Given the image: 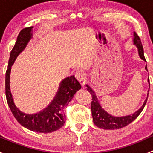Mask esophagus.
<instances>
[{
	"instance_id": "esophagus-1",
	"label": "esophagus",
	"mask_w": 153,
	"mask_h": 153,
	"mask_svg": "<svg viewBox=\"0 0 153 153\" xmlns=\"http://www.w3.org/2000/svg\"><path fill=\"white\" fill-rule=\"evenodd\" d=\"M75 78L79 81V82L81 83V85H84V84H85L86 74L84 70H82V69H79V70H78L76 72H75Z\"/></svg>"
}]
</instances>
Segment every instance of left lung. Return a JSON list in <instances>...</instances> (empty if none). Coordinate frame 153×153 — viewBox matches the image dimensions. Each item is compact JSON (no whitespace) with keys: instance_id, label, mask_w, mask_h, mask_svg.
<instances>
[{"instance_id":"obj_1","label":"left lung","mask_w":153,"mask_h":153,"mask_svg":"<svg viewBox=\"0 0 153 153\" xmlns=\"http://www.w3.org/2000/svg\"><path fill=\"white\" fill-rule=\"evenodd\" d=\"M134 44L136 45L138 49V54L141 59L146 61V59L143 55V49L142 44H141V39H140L139 36L137 35L136 32H134V38H133ZM145 69L147 70V67H145ZM148 82L149 84V79L148 78ZM86 89L87 90L90 92L92 95V102H91V111H92V118H93L94 124L96 125L98 127L101 128V129H121V128L124 127V126H127L130 123H132L143 110V107L146 105V101L147 98L145 100L144 103H143V106L138 109L137 112L135 113L132 114V115H126V116H121V117H116L114 115H110L101 106L100 104L99 101H98V98H97L96 95H95V92L93 89L90 87L88 84H86ZM148 97V96H147Z\"/></svg>"}]
</instances>
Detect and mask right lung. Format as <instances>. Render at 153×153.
<instances>
[{"instance_id":"obj_1","label":"right lung","mask_w":153,"mask_h":153,"mask_svg":"<svg viewBox=\"0 0 153 153\" xmlns=\"http://www.w3.org/2000/svg\"><path fill=\"white\" fill-rule=\"evenodd\" d=\"M32 27H27L19 32L15 46L10 52L8 67L6 72V97L11 112L23 126L34 132L48 133L58 130L64 126L66 115L63 112V109L68 105L75 92L81 89V85L74 75L67 77L61 82L58 92L50 104L38 113L32 115L24 113L15 106L10 91L11 67L32 38Z\"/></svg>"}]
</instances>
